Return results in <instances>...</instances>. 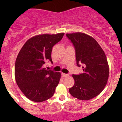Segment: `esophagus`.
Wrapping results in <instances>:
<instances>
[{
	"mask_svg": "<svg viewBox=\"0 0 122 122\" xmlns=\"http://www.w3.org/2000/svg\"><path fill=\"white\" fill-rule=\"evenodd\" d=\"M61 75H62V77H68V74H67L62 73V74H61Z\"/></svg>",
	"mask_w": 122,
	"mask_h": 122,
	"instance_id": "34e87169",
	"label": "esophagus"
}]
</instances>
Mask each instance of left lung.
Wrapping results in <instances>:
<instances>
[{"label": "left lung", "mask_w": 122, "mask_h": 122, "mask_svg": "<svg viewBox=\"0 0 122 122\" xmlns=\"http://www.w3.org/2000/svg\"><path fill=\"white\" fill-rule=\"evenodd\" d=\"M74 46L77 65L83 64V72L72 75L74 85L69 88L74 97L88 100L98 96L105 87L109 75L104 51L93 37L81 32L67 34Z\"/></svg>", "instance_id": "obj_1"}]
</instances>
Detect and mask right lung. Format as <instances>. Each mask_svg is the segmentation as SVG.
<instances>
[{
    "label": "right lung",
    "instance_id": "obj_1",
    "mask_svg": "<svg viewBox=\"0 0 122 122\" xmlns=\"http://www.w3.org/2000/svg\"><path fill=\"white\" fill-rule=\"evenodd\" d=\"M64 33L38 35L28 39L16 58L15 66L16 82L28 99L42 102L51 98L58 84L61 73L45 68L51 61L54 45L60 42Z\"/></svg>",
    "mask_w": 122,
    "mask_h": 122
}]
</instances>
